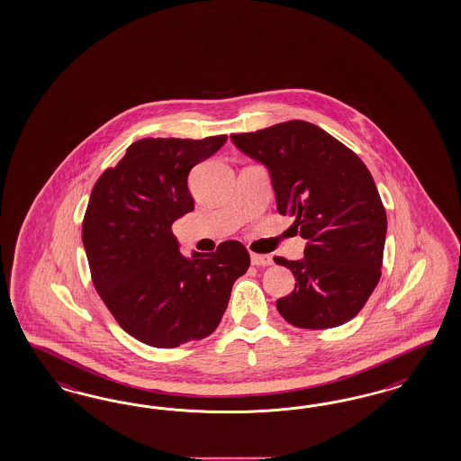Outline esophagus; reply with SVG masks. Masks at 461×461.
Returning a JSON list of instances; mask_svg holds the SVG:
<instances>
[{"mask_svg":"<svg viewBox=\"0 0 461 461\" xmlns=\"http://www.w3.org/2000/svg\"><path fill=\"white\" fill-rule=\"evenodd\" d=\"M251 264L257 267H268L274 264V258L270 255H258V253H251Z\"/></svg>","mask_w":461,"mask_h":461,"instance_id":"34e87169","label":"esophagus"}]
</instances>
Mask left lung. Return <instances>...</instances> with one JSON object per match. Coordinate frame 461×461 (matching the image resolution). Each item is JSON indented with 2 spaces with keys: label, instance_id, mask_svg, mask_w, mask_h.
I'll return each instance as SVG.
<instances>
[{
  "label": "left lung",
  "instance_id": "left-lung-1",
  "mask_svg": "<svg viewBox=\"0 0 461 461\" xmlns=\"http://www.w3.org/2000/svg\"><path fill=\"white\" fill-rule=\"evenodd\" d=\"M238 150L268 168L277 211L306 240L304 258L276 257L293 272L282 318L306 330L353 320L380 280L387 214L370 170L320 126L293 120L233 133Z\"/></svg>",
  "mask_w": 461,
  "mask_h": 461
}]
</instances>
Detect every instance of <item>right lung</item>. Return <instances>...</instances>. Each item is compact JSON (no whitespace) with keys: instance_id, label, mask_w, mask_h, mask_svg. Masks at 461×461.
<instances>
[{"instance_id":"right-lung-1","label":"right lung","mask_w":461,"mask_h":461,"mask_svg":"<svg viewBox=\"0 0 461 461\" xmlns=\"http://www.w3.org/2000/svg\"><path fill=\"white\" fill-rule=\"evenodd\" d=\"M226 139L139 140L91 191L83 245L93 284L118 324L145 345L176 348L210 336L250 267L240 241L184 257L172 233L174 221L194 210L191 168Z\"/></svg>"}]
</instances>
